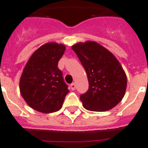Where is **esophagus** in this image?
<instances>
[{
  "label": "esophagus",
  "mask_w": 148,
  "mask_h": 148,
  "mask_svg": "<svg viewBox=\"0 0 148 148\" xmlns=\"http://www.w3.org/2000/svg\"><path fill=\"white\" fill-rule=\"evenodd\" d=\"M75 86H76V85H75V82L72 83L71 85H70V88H71V89L73 90V91H75Z\"/></svg>",
  "instance_id": "1"
}]
</instances>
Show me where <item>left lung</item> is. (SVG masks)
<instances>
[{
  "label": "left lung",
  "mask_w": 148,
  "mask_h": 148,
  "mask_svg": "<svg viewBox=\"0 0 148 148\" xmlns=\"http://www.w3.org/2000/svg\"><path fill=\"white\" fill-rule=\"evenodd\" d=\"M72 49L87 73L89 87L80 95L88 110L103 112L116 106L124 97L127 78L114 56L95 41L78 43Z\"/></svg>",
  "instance_id": "left-lung-1"
}]
</instances>
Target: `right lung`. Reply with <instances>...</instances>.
<instances>
[{
    "instance_id": "right-lung-1",
    "label": "right lung",
    "mask_w": 148,
    "mask_h": 148,
    "mask_svg": "<svg viewBox=\"0 0 148 148\" xmlns=\"http://www.w3.org/2000/svg\"><path fill=\"white\" fill-rule=\"evenodd\" d=\"M65 46L57 43L42 45L32 55L19 82V90L29 107L41 113L58 111L69 93L58 62Z\"/></svg>"
}]
</instances>
